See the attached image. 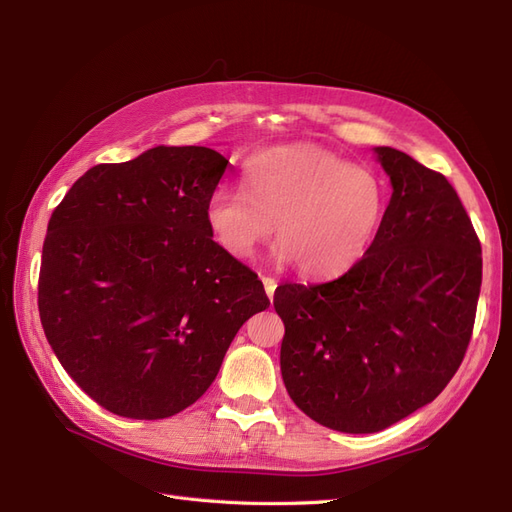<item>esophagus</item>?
Masks as SVG:
<instances>
[{"mask_svg":"<svg viewBox=\"0 0 512 512\" xmlns=\"http://www.w3.org/2000/svg\"><path fill=\"white\" fill-rule=\"evenodd\" d=\"M260 280H262V284H265V290H267V297H269V299H273V294H275V288H277V282L273 280V277H269V275H260Z\"/></svg>","mask_w":512,"mask_h":512,"instance_id":"34e87169","label":"esophagus"}]
</instances>
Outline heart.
<instances>
[{
  "label": "heart",
  "instance_id": "obj_1",
  "mask_svg": "<svg viewBox=\"0 0 512 512\" xmlns=\"http://www.w3.org/2000/svg\"><path fill=\"white\" fill-rule=\"evenodd\" d=\"M384 209L376 170L320 147L286 145L245 162L243 190H215L205 224L226 254L250 258L275 222L277 262H294L307 277H335L365 254Z\"/></svg>",
  "mask_w": 512,
  "mask_h": 512
}]
</instances>
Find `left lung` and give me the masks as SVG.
I'll use <instances>...</instances> for the list:
<instances>
[{
	"label": "left lung",
	"mask_w": 512,
	"mask_h": 512,
	"mask_svg": "<svg viewBox=\"0 0 512 512\" xmlns=\"http://www.w3.org/2000/svg\"><path fill=\"white\" fill-rule=\"evenodd\" d=\"M389 207L361 260L327 284H282L290 399L316 423L374 433L436 399L468 350L483 256L455 188L408 153L376 147Z\"/></svg>",
	"instance_id": "obj_1"
}]
</instances>
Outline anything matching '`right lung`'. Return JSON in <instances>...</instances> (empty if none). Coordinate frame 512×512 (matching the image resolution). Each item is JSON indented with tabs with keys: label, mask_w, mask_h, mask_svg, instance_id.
Wrapping results in <instances>:
<instances>
[{
	"label": "right lung",
	"mask_w": 512,
	"mask_h": 512,
	"mask_svg": "<svg viewBox=\"0 0 512 512\" xmlns=\"http://www.w3.org/2000/svg\"><path fill=\"white\" fill-rule=\"evenodd\" d=\"M226 166L209 147L160 145L89 168L51 215L42 329L108 412L156 421L192 406L243 322L269 307L258 275L205 224Z\"/></svg>",
	"instance_id": "add662e5"
}]
</instances>
